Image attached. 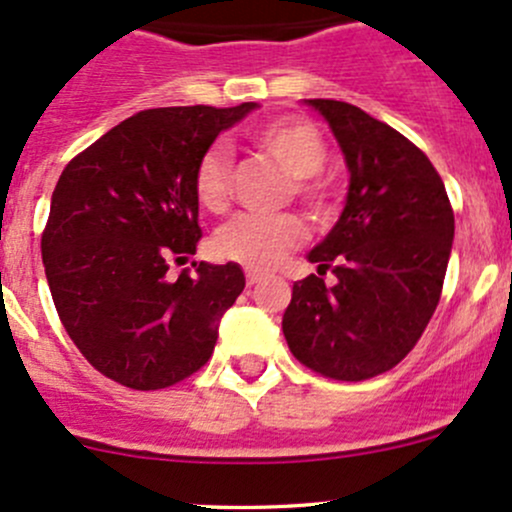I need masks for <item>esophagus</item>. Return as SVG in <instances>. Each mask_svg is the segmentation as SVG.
<instances>
[{
	"mask_svg": "<svg viewBox=\"0 0 512 512\" xmlns=\"http://www.w3.org/2000/svg\"><path fill=\"white\" fill-rule=\"evenodd\" d=\"M262 280H265V275H262V272H257V270H247V285L255 287V285H260Z\"/></svg>",
	"mask_w": 512,
	"mask_h": 512,
	"instance_id": "1",
	"label": "esophagus"
}]
</instances>
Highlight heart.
<instances>
[{"mask_svg": "<svg viewBox=\"0 0 512 512\" xmlns=\"http://www.w3.org/2000/svg\"><path fill=\"white\" fill-rule=\"evenodd\" d=\"M252 143L267 156L275 158L292 178H297L294 190L307 203L319 205V188L312 175L322 170L327 160V146L317 128L299 118H277L262 123L252 131ZM232 156L225 143H213L200 153L193 170V193L200 208L208 213H223L230 203ZM307 237L302 220L297 215H252L242 213L215 232V250L220 257L240 262L247 270H270L302 245Z\"/></svg>", "mask_w": 512, "mask_h": 512, "instance_id": "heart-1", "label": "heart"}]
</instances>
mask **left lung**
<instances>
[{
	"instance_id": "8db88e82",
	"label": "left lung",
	"mask_w": 512,
	"mask_h": 512,
	"mask_svg": "<svg viewBox=\"0 0 512 512\" xmlns=\"http://www.w3.org/2000/svg\"><path fill=\"white\" fill-rule=\"evenodd\" d=\"M332 128L349 170L347 203L309 250L317 275L294 282L282 317L289 352L339 381L394 369L441 299L453 210L431 160L386 123L332 98H307ZM329 266L332 288L318 277Z\"/></svg>"
}]
</instances>
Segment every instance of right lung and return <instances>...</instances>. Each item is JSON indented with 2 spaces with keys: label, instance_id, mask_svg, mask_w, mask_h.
Instances as JSON below:
<instances>
[{
  "label": "right lung",
  "instance_id": "add662e5",
  "mask_svg": "<svg viewBox=\"0 0 512 512\" xmlns=\"http://www.w3.org/2000/svg\"><path fill=\"white\" fill-rule=\"evenodd\" d=\"M260 103L151 108L79 153L51 195L41 237L46 280L71 342L108 379L173 386L213 354L220 319L245 289L237 262H170L200 237L193 170L220 133Z\"/></svg>",
  "mask_w": 512,
  "mask_h": 512
}]
</instances>
